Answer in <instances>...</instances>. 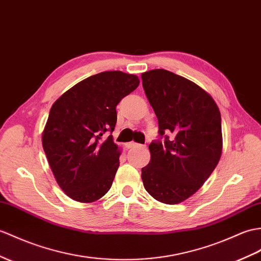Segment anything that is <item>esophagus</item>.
<instances>
[{"label":"esophagus","mask_w":261,"mask_h":261,"mask_svg":"<svg viewBox=\"0 0 261 261\" xmlns=\"http://www.w3.org/2000/svg\"><path fill=\"white\" fill-rule=\"evenodd\" d=\"M136 147H142V148H143V145L139 144V143H136V142H129V143H126V148H128V149L136 148Z\"/></svg>","instance_id":"34e87169"}]
</instances>
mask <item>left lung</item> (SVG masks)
<instances>
[{"label":"left lung","instance_id":"1","mask_svg":"<svg viewBox=\"0 0 261 261\" xmlns=\"http://www.w3.org/2000/svg\"><path fill=\"white\" fill-rule=\"evenodd\" d=\"M141 77L160 137L149 144L143 186L160 202H182L201 188L220 160V111L204 90L184 76L155 69Z\"/></svg>","mask_w":261,"mask_h":261}]
</instances>
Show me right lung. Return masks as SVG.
<instances>
[{
    "mask_svg": "<svg viewBox=\"0 0 261 261\" xmlns=\"http://www.w3.org/2000/svg\"><path fill=\"white\" fill-rule=\"evenodd\" d=\"M139 83L137 75L101 72L53 103L42 144L58 185L75 201L93 202L110 190L120 150L107 133L116 126L118 103Z\"/></svg>",
    "mask_w": 261,
    "mask_h": 261,
    "instance_id": "1",
    "label": "right lung"
}]
</instances>
